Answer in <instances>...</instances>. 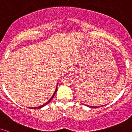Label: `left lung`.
Instances as JSON below:
<instances>
[{
	"mask_svg": "<svg viewBox=\"0 0 132 132\" xmlns=\"http://www.w3.org/2000/svg\"><path fill=\"white\" fill-rule=\"evenodd\" d=\"M88 107H89L90 108H98V107H103V106H104V105H101V106H100V107H99V106H98V107H92V106H89V105H88Z\"/></svg>",
	"mask_w": 132,
	"mask_h": 132,
	"instance_id": "8db88e82",
	"label": "left lung"
}]
</instances>
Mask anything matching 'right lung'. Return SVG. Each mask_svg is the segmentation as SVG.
I'll return each mask as SVG.
<instances>
[{"label":"right lung","mask_w":132,"mask_h":132,"mask_svg":"<svg viewBox=\"0 0 132 132\" xmlns=\"http://www.w3.org/2000/svg\"><path fill=\"white\" fill-rule=\"evenodd\" d=\"M57 86H56V90H55V92H54V93L53 94V96L52 97V98H50V100H49V101H48V102H47V103H46V104H43V105H40V106H39V107H32V108H31L30 107V109H40V108H41V107H44V106H45V105H46L47 104H48V103H50V101L51 100H52L53 98V97H54V95H55V94H56V91H57Z\"/></svg>","instance_id":"right-lung-1"}]
</instances>
